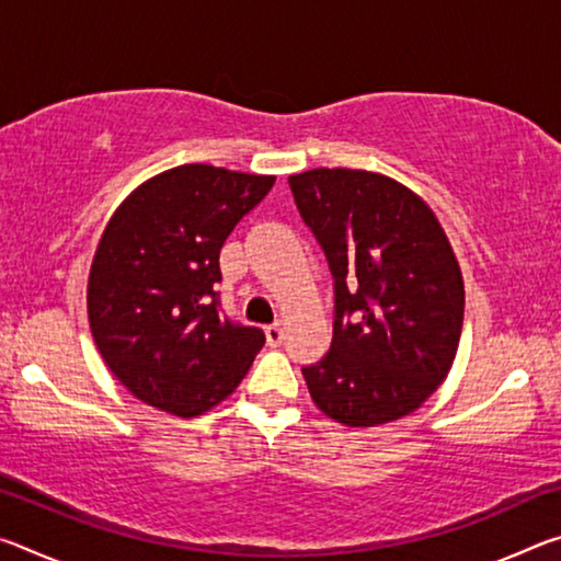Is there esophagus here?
<instances>
[{"label":"esophagus","instance_id":"1","mask_svg":"<svg viewBox=\"0 0 561 561\" xmlns=\"http://www.w3.org/2000/svg\"><path fill=\"white\" fill-rule=\"evenodd\" d=\"M264 336H267V344H270V346H279L282 339H284L282 324H270L267 329H264Z\"/></svg>","mask_w":561,"mask_h":561}]
</instances>
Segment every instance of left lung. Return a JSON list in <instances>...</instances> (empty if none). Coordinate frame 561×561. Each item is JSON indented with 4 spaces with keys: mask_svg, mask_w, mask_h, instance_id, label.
I'll list each match as a JSON object with an SVG mask.
<instances>
[{
    "mask_svg": "<svg viewBox=\"0 0 561 561\" xmlns=\"http://www.w3.org/2000/svg\"><path fill=\"white\" fill-rule=\"evenodd\" d=\"M334 277L329 354L304 366L321 413L371 428L421 408L448 376L465 311L438 217L393 178L351 168L289 175Z\"/></svg>",
    "mask_w": 561,
    "mask_h": 561,
    "instance_id": "8db88e82",
    "label": "left lung"
}]
</instances>
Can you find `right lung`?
I'll list each match as a JSON object with an SVG mask.
<instances>
[{
	"instance_id": "add662e5",
	"label": "right lung",
	"mask_w": 561,
	"mask_h": 561,
	"mask_svg": "<svg viewBox=\"0 0 561 561\" xmlns=\"http://www.w3.org/2000/svg\"><path fill=\"white\" fill-rule=\"evenodd\" d=\"M274 175L190 163L118 205L89 274V324L111 374L160 411L193 417L230 396L264 331L220 317V250Z\"/></svg>"
}]
</instances>
